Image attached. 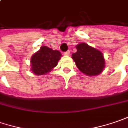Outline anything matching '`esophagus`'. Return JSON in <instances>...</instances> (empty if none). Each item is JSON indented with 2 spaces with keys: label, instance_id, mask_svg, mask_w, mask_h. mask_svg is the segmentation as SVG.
Returning <instances> with one entry per match:
<instances>
[{
  "label": "esophagus",
  "instance_id": "obj_1",
  "mask_svg": "<svg viewBox=\"0 0 128 128\" xmlns=\"http://www.w3.org/2000/svg\"><path fill=\"white\" fill-rule=\"evenodd\" d=\"M64 54L65 56H69V55H70V51H66V52H64Z\"/></svg>",
  "mask_w": 128,
  "mask_h": 128
}]
</instances>
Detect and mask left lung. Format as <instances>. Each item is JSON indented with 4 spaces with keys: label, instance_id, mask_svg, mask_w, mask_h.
Segmentation results:
<instances>
[{
    "label": "left lung",
    "instance_id": "1",
    "mask_svg": "<svg viewBox=\"0 0 128 128\" xmlns=\"http://www.w3.org/2000/svg\"><path fill=\"white\" fill-rule=\"evenodd\" d=\"M72 58L77 68L88 76L100 74L104 67L102 54L86 43L76 46V52L72 54Z\"/></svg>",
    "mask_w": 128,
    "mask_h": 128
}]
</instances>
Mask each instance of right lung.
I'll use <instances>...</instances> for the list:
<instances>
[{
	"instance_id": "right-lung-1",
	"label": "right lung",
	"mask_w": 128,
	"mask_h": 128,
	"mask_svg": "<svg viewBox=\"0 0 128 128\" xmlns=\"http://www.w3.org/2000/svg\"><path fill=\"white\" fill-rule=\"evenodd\" d=\"M62 54L57 50L47 46H42L31 58V71L36 75H43L55 67L61 58Z\"/></svg>"
}]
</instances>
